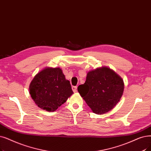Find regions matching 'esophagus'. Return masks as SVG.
<instances>
[{
	"instance_id": "1",
	"label": "esophagus",
	"mask_w": 151,
	"mask_h": 151,
	"mask_svg": "<svg viewBox=\"0 0 151 151\" xmlns=\"http://www.w3.org/2000/svg\"><path fill=\"white\" fill-rule=\"evenodd\" d=\"M72 88V90H73V91L74 92V93H75V92H76L77 91V86H73L71 87Z\"/></svg>"
}]
</instances>
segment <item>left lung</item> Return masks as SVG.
I'll return each mask as SVG.
<instances>
[{"label":"left lung","mask_w":151,"mask_h":151,"mask_svg":"<svg viewBox=\"0 0 151 151\" xmlns=\"http://www.w3.org/2000/svg\"><path fill=\"white\" fill-rule=\"evenodd\" d=\"M124 90L122 78L106 67L88 72L86 80L78 88L88 106L97 114L112 110L120 101Z\"/></svg>","instance_id":"1"}]
</instances>
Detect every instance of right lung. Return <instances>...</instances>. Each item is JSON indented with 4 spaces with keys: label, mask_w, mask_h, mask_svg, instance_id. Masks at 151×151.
Here are the masks:
<instances>
[{
    "label": "right lung",
    "mask_w": 151,
    "mask_h": 151,
    "mask_svg": "<svg viewBox=\"0 0 151 151\" xmlns=\"http://www.w3.org/2000/svg\"><path fill=\"white\" fill-rule=\"evenodd\" d=\"M29 89L37 106L49 112L55 111L73 93L70 81L59 68H47L39 72Z\"/></svg>",
    "instance_id": "right-lung-1"
}]
</instances>
